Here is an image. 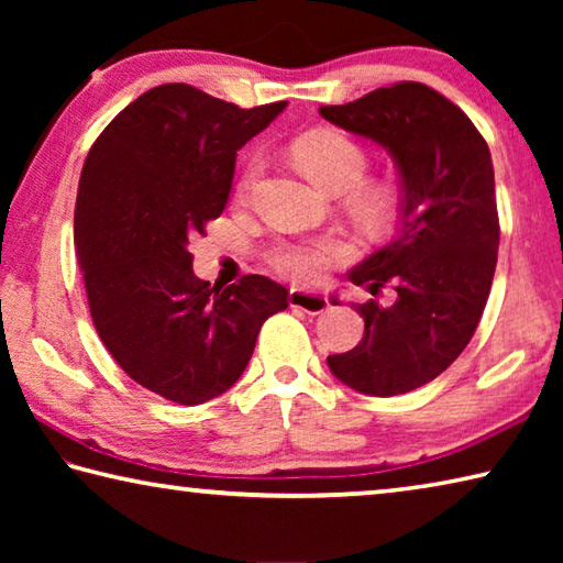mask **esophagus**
I'll use <instances>...</instances> for the list:
<instances>
[{"label":"esophagus","mask_w":563,"mask_h":563,"mask_svg":"<svg viewBox=\"0 0 563 563\" xmlns=\"http://www.w3.org/2000/svg\"><path fill=\"white\" fill-rule=\"evenodd\" d=\"M288 302L290 308H298L308 316H320L330 308V298L325 292H316V290H300V288H290L288 292Z\"/></svg>","instance_id":"1"}]
</instances>
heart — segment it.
Wrapping results in <instances>:
<instances>
[{
    "label": "heart",
    "mask_w": 563,
    "mask_h": 563,
    "mask_svg": "<svg viewBox=\"0 0 563 563\" xmlns=\"http://www.w3.org/2000/svg\"><path fill=\"white\" fill-rule=\"evenodd\" d=\"M292 158L298 166L322 188H352L367 170V156L360 144L340 131H312L295 139ZM261 174V158H251L238 180V190L247 194L255 176ZM360 206L369 213H377L383 206L375 190H362ZM350 258V245L338 235L302 238V241H278L268 247L265 261L273 271L298 283H318L335 263Z\"/></svg>",
    "instance_id": "1"
}]
</instances>
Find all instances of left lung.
<instances>
[{"mask_svg":"<svg viewBox=\"0 0 563 563\" xmlns=\"http://www.w3.org/2000/svg\"><path fill=\"white\" fill-rule=\"evenodd\" d=\"M320 117L383 146L402 184L393 241L347 273L373 295L395 283L397 300L355 305L365 335L328 367L362 395L412 393L462 355L489 298L499 251L489 146L460 107L419 81L320 107Z\"/></svg>","mask_w":563,"mask_h":563,"instance_id":"left-lung-1","label":"left lung"}]
</instances>
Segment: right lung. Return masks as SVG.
<instances>
[{
  "label": "right lung",
  "instance_id": "obj_1",
  "mask_svg": "<svg viewBox=\"0 0 563 563\" xmlns=\"http://www.w3.org/2000/svg\"><path fill=\"white\" fill-rule=\"evenodd\" d=\"M285 107L241 109L164 84L131 101L84 161L74 243L93 325L123 373L170 402L231 389L263 322L288 308V290L265 275L228 288L196 278L188 253V238L223 213L235 154Z\"/></svg>",
  "mask_w": 563,
  "mask_h": 563
}]
</instances>
